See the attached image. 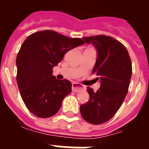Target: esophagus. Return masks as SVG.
Listing matches in <instances>:
<instances>
[{
	"label": "esophagus",
	"mask_w": 149,
	"mask_h": 149,
	"mask_svg": "<svg viewBox=\"0 0 149 149\" xmlns=\"http://www.w3.org/2000/svg\"><path fill=\"white\" fill-rule=\"evenodd\" d=\"M85 89H86V88L84 87V86H81V85H80V84H77V83H73L72 85V89L73 92H74V93H78L80 91L84 90Z\"/></svg>",
	"instance_id": "esophagus-1"
}]
</instances>
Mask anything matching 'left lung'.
<instances>
[{
	"instance_id": "left-lung-1",
	"label": "left lung",
	"mask_w": 149,
	"mask_h": 149,
	"mask_svg": "<svg viewBox=\"0 0 149 149\" xmlns=\"http://www.w3.org/2000/svg\"><path fill=\"white\" fill-rule=\"evenodd\" d=\"M84 40L97 51L93 72L98 76L100 88L94 92L87 87L89 100L81 105L80 111L84 120L99 125L110 120L122 106L128 91L132 65L125 47L113 37L100 35Z\"/></svg>"
}]
</instances>
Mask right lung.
I'll return each mask as SVG.
<instances>
[{
	"label": "right lung",
	"instance_id": "obj_1",
	"mask_svg": "<svg viewBox=\"0 0 149 149\" xmlns=\"http://www.w3.org/2000/svg\"><path fill=\"white\" fill-rule=\"evenodd\" d=\"M79 38H68L53 30H42L25 39L17 55V84L24 103L39 118L51 117L59 111L72 83L60 81L52 68L68 51L81 45Z\"/></svg>",
	"mask_w": 149,
	"mask_h": 149
}]
</instances>
